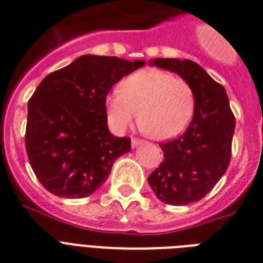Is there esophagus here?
Segmentation results:
<instances>
[{
    "label": "esophagus",
    "mask_w": 263,
    "mask_h": 263,
    "mask_svg": "<svg viewBox=\"0 0 263 263\" xmlns=\"http://www.w3.org/2000/svg\"><path fill=\"white\" fill-rule=\"evenodd\" d=\"M141 140H140V138H136V137H133V138H132V146H133V148H134V146H137V145H140V144H141Z\"/></svg>",
    "instance_id": "34e87169"
}]
</instances>
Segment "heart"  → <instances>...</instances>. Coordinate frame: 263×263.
Returning <instances> with one entry per match:
<instances>
[{
  "mask_svg": "<svg viewBox=\"0 0 263 263\" xmlns=\"http://www.w3.org/2000/svg\"><path fill=\"white\" fill-rule=\"evenodd\" d=\"M194 107L195 93L190 84L159 69L127 76L121 91H114L106 100L108 121L115 129L129 127L138 111L140 129L157 141L179 136L190 123Z\"/></svg>",
  "mask_w": 263,
  "mask_h": 263,
  "instance_id": "1",
  "label": "heart"
}]
</instances>
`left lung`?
<instances>
[{"label": "left lung", "mask_w": 263, "mask_h": 263, "mask_svg": "<svg viewBox=\"0 0 263 263\" xmlns=\"http://www.w3.org/2000/svg\"><path fill=\"white\" fill-rule=\"evenodd\" d=\"M153 66L175 72L195 93L193 121L182 136L160 142L164 160L148 182L161 202H197L215 187L230 165L235 117L221 84L190 60L156 58Z\"/></svg>", "instance_id": "left-lung-1"}]
</instances>
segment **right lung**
Instances as JSON below:
<instances>
[{
	"instance_id": "obj_1",
	"label": "right lung",
	"mask_w": 263,
	"mask_h": 263,
	"mask_svg": "<svg viewBox=\"0 0 263 263\" xmlns=\"http://www.w3.org/2000/svg\"><path fill=\"white\" fill-rule=\"evenodd\" d=\"M145 64L83 55L42 80L28 100L25 149L46 190L84 198L106 182L114 161L132 148L129 137L108 132L106 98L123 76Z\"/></svg>"
}]
</instances>
